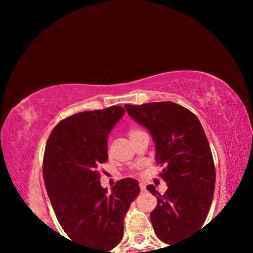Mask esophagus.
Segmentation results:
<instances>
[{"instance_id":"34e87169","label":"esophagus","mask_w":253,"mask_h":253,"mask_svg":"<svg viewBox=\"0 0 253 253\" xmlns=\"http://www.w3.org/2000/svg\"><path fill=\"white\" fill-rule=\"evenodd\" d=\"M139 188H140V191H145V188H146V185H145L144 183H140L139 184Z\"/></svg>"}]
</instances>
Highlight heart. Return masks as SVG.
<instances>
[{
    "instance_id": "heart-1",
    "label": "heart",
    "mask_w": 253,
    "mask_h": 253,
    "mask_svg": "<svg viewBox=\"0 0 253 253\" xmlns=\"http://www.w3.org/2000/svg\"><path fill=\"white\" fill-rule=\"evenodd\" d=\"M137 131H139V130H137V129H130L129 130V132H128V136H131V135H134L135 134V132H137Z\"/></svg>"
}]
</instances>
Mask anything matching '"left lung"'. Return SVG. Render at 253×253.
<instances>
[{"instance_id":"1","label":"left lung","mask_w":253,"mask_h":253,"mask_svg":"<svg viewBox=\"0 0 253 253\" xmlns=\"http://www.w3.org/2000/svg\"><path fill=\"white\" fill-rule=\"evenodd\" d=\"M125 108L149 131L155 161L165 166L162 177L168 191L161 195L155 186L147 185L157 199L151 221L158 239L175 245L202 228L211 208L215 169L207 135L193 113L172 101Z\"/></svg>"}]
</instances>
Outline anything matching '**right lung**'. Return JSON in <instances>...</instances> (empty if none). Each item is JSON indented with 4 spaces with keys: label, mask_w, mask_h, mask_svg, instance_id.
Instances as JSON below:
<instances>
[{
    "label": "right lung",
    "mask_w": 253,
    "mask_h": 253,
    "mask_svg": "<svg viewBox=\"0 0 253 253\" xmlns=\"http://www.w3.org/2000/svg\"><path fill=\"white\" fill-rule=\"evenodd\" d=\"M125 109L83 111L60 122L46 142L43 178L60 225L74 242L109 252L124 235V217L139 194L134 178L110 190L100 185L98 166L108 160V136Z\"/></svg>",
    "instance_id": "1"
}]
</instances>
